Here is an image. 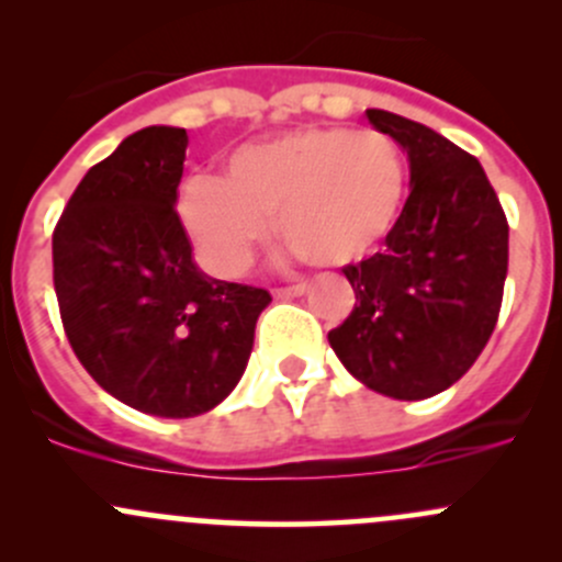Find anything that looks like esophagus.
Returning <instances> with one entry per match:
<instances>
[{
  "mask_svg": "<svg viewBox=\"0 0 562 562\" xmlns=\"http://www.w3.org/2000/svg\"><path fill=\"white\" fill-rule=\"evenodd\" d=\"M304 293H307V288H304V285H293V288H277V291L271 293V296L282 299V302H288V299H299V296H304Z\"/></svg>",
  "mask_w": 562,
  "mask_h": 562,
  "instance_id": "esophagus-1",
  "label": "esophagus"
}]
</instances>
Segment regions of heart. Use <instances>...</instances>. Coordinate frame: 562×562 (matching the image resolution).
Segmentation results:
<instances>
[{"label": "heart", "instance_id": "b5f03b06", "mask_svg": "<svg viewBox=\"0 0 562 562\" xmlns=\"http://www.w3.org/2000/svg\"><path fill=\"white\" fill-rule=\"evenodd\" d=\"M407 190L400 146L381 130L299 127L234 149L225 173L181 184L179 220L209 269L245 274L269 239L339 269L386 241Z\"/></svg>", "mask_w": 562, "mask_h": 562}]
</instances>
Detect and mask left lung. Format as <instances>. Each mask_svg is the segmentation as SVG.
Here are the masks:
<instances>
[{
    "instance_id": "8db88e82",
    "label": "left lung",
    "mask_w": 562,
    "mask_h": 562,
    "mask_svg": "<svg viewBox=\"0 0 562 562\" xmlns=\"http://www.w3.org/2000/svg\"><path fill=\"white\" fill-rule=\"evenodd\" d=\"M367 116L407 151L411 195L386 249L342 269L356 307L328 342L367 389L427 400L454 386L495 331L508 223L473 155L391 111Z\"/></svg>"
}]
</instances>
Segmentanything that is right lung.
<instances>
[{
  "instance_id": "obj_1",
  "label": "right lung",
  "mask_w": 562,
  "mask_h": 562,
  "mask_svg": "<svg viewBox=\"0 0 562 562\" xmlns=\"http://www.w3.org/2000/svg\"><path fill=\"white\" fill-rule=\"evenodd\" d=\"M187 130L151 124L89 168L54 231V288L83 370L160 418L217 407L247 370L263 288L198 269L176 201Z\"/></svg>"
}]
</instances>
